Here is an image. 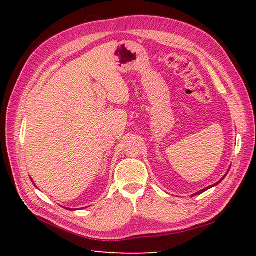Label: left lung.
<instances>
[{
    "instance_id": "8db88e82",
    "label": "left lung",
    "mask_w": 256,
    "mask_h": 256,
    "mask_svg": "<svg viewBox=\"0 0 256 256\" xmlns=\"http://www.w3.org/2000/svg\"><path fill=\"white\" fill-rule=\"evenodd\" d=\"M226 175H224V177H226ZM224 178H222V179H221V180H220V182H216V184H212V186H210V187H206V188H204V189H202V190H200V192H196L194 194H202V192H206V190H208L209 188H211V187H214V186H216V184H220V182H221L222 180H224Z\"/></svg>"
}]
</instances>
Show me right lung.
Segmentation results:
<instances>
[{
	"instance_id": "right-lung-1",
	"label": "right lung",
	"mask_w": 256,
	"mask_h": 256,
	"mask_svg": "<svg viewBox=\"0 0 256 256\" xmlns=\"http://www.w3.org/2000/svg\"><path fill=\"white\" fill-rule=\"evenodd\" d=\"M69 210H70V209H69Z\"/></svg>"
}]
</instances>
